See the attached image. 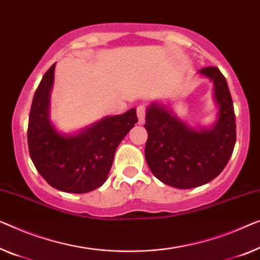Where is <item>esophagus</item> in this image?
I'll use <instances>...</instances> for the list:
<instances>
[{"mask_svg":"<svg viewBox=\"0 0 260 260\" xmlns=\"http://www.w3.org/2000/svg\"><path fill=\"white\" fill-rule=\"evenodd\" d=\"M137 114H138V118H139V122L142 123L143 121H145V117H146V106H143V105L138 106Z\"/></svg>","mask_w":260,"mask_h":260,"instance_id":"esophagus-1","label":"esophagus"}]
</instances>
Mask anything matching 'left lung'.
<instances>
[{"label":"left lung","instance_id":"1","mask_svg":"<svg viewBox=\"0 0 260 260\" xmlns=\"http://www.w3.org/2000/svg\"><path fill=\"white\" fill-rule=\"evenodd\" d=\"M199 73L214 83L218 114L211 128H192L170 108L155 102L146 113L147 165L156 179L180 189L200 187L218 176L236 143L234 103L225 77L215 67Z\"/></svg>","mask_w":260,"mask_h":260}]
</instances>
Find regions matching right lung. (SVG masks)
<instances>
[{"instance_id":"obj_1","label":"right lung","mask_w":260,"mask_h":260,"mask_svg":"<svg viewBox=\"0 0 260 260\" xmlns=\"http://www.w3.org/2000/svg\"><path fill=\"white\" fill-rule=\"evenodd\" d=\"M55 67L56 63L45 72L31 104L30 157L51 187L65 192H88L106 181L119 143L138 122L137 110L106 117L78 133H59L50 120Z\"/></svg>"}]
</instances>
